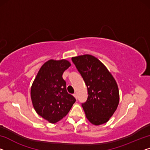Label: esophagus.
Instances as JSON below:
<instances>
[{
  "instance_id": "1",
  "label": "esophagus",
  "mask_w": 150,
  "mask_h": 150,
  "mask_svg": "<svg viewBox=\"0 0 150 150\" xmlns=\"http://www.w3.org/2000/svg\"><path fill=\"white\" fill-rule=\"evenodd\" d=\"M73 96L75 97V98L76 100L77 99V94H76V93H74V94H73Z\"/></svg>"
}]
</instances>
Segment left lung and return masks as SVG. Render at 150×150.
<instances>
[{
    "mask_svg": "<svg viewBox=\"0 0 150 150\" xmlns=\"http://www.w3.org/2000/svg\"><path fill=\"white\" fill-rule=\"evenodd\" d=\"M71 59L88 88V100L82 104L86 118L94 125L106 123L119 103V91L115 78L92 55H80Z\"/></svg>",
    "mask_w": 150,
    "mask_h": 150,
    "instance_id": "8db88e82",
    "label": "left lung"
}]
</instances>
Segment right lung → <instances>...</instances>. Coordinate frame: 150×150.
<instances>
[{
  "label": "right lung",
  "mask_w": 150,
  "mask_h": 150,
  "mask_svg": "<svg viewBox=\"0 0 150 150\" xmlns=\"http://www.w3.org/2000/svg\"><path fill=\"white\" fill-rule=\"evenodd\" d=\"M71 66L65 59L46 61L41 67L31 88V99L35 110L50 123L67 115L76 100L68 93L62 74Z\"/></svg>",
  "instance_id": "obj_1"
}]
</instances>
